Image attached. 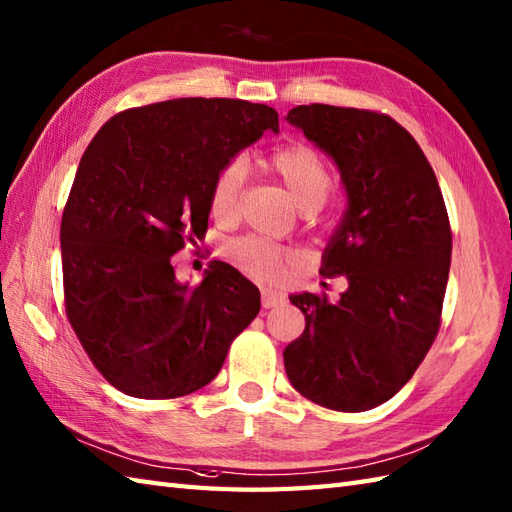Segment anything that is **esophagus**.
<instances>
[{
  "instance_id": "34e87169",
  "label": "esophagus",
  "mask_w": 512,
  "mask_h": 512,
  "mask_svg": "<svg viewBox=\"0 0 512 512\" xmlns=\"http://www.w3.org/2000/svg\"><path fill=\"white\" fill-rule=\"evenodd\" d=\"M285 301H288V296H285V294L279 292V290H272V288H264V290H261V303H264L266 310H270V307H279V305H283Z\"/></svg>"
}]
</instances>
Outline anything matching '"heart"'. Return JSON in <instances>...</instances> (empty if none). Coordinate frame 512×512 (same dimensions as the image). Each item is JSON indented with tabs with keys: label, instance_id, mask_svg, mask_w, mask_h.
<instances>
[{
	"label": "heart",
	"instance_id": "b5f03b06",
	"mask_svg": "<svg viewBox=\"0 0 512 512\" xmlns=\"http://www.w3.org/2000/svg\"><path fill=\"white\" fill-rule=\"evenodd\" d=\"M270 165L288 185L301 209H318L334 189V174L320 154L303 144L281 148L270 157ZM246 185L244 159H231L218 170L211 185V211L220 220L235 218L242 207ZM229 255L257 279L277 281L292 266L294 255L266 237H244L229 244Z\"/></svg>",
	"mask_w": 512,
	"mask_h": 512
}]
</instances>
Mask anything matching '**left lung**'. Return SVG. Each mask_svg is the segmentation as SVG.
<instances>
[{
  "label": "left lung",
  "instance_id": "obj_1",
  "mask_svg": "<svg viewBox=\"0 0 512 512\" xmlns=\"http://www.w3.org/2000/svg\"><path fill=\"white\" fill-rule=\"evenodd\" d=\"M329 154L347 211L323 253V277L349 281L340 301L292 294L305 331L283 351L290 384L318 406L364 412L395 397L441 327L451 229L436 174L392 117L296 106L285 117Z\"/></svg>",
  "mask_w": 512,
  "mask_h": 512
}]
</instances>
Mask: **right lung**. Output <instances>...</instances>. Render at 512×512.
Instances as JSON below:
<instances>
[{"label":"right lung","instance_id":"obj_1","mask_svg":"<svg viewBox=\"0 0 512 512\" xmlns=\"http://www.w3.org/2000/svg\"><path fill=\"white\" fill-rule=\"evenodd\" d=\"M279 133L266 104L178 98L117 113L82 154L61 220L65 312L93 366L130 397L207 386L259 314V290L213 259L198 285L172 255L207 231L211 185L237 152Z\"/></svg>","mask_w":512,"mask_h":512}]
</instances>
